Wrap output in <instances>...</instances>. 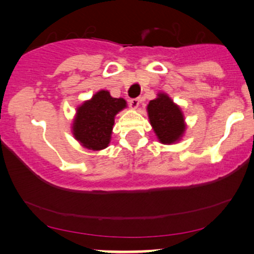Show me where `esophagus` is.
Listing matches in <instances>:
<instances>
[{"mask_svg":"<svg viewBox=\"0 0 254 254\" xmlns=\"http://www.w3.org/2000/svg\"><path fill=\"white\" fill-rule=\"evenodd\" d=\"M141 98H131L129 99V105L133 107V109H136V107L140 105Z\"/></svg>","mask_w":254,"mask_h":254,"instance_id":"34e87169","label":"esophagus"}]
</instances>
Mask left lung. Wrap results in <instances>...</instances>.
<instances>
[{
    "label": "left lung",
    "mask_w": 254,
    "mask_h": 254,
    "mask_svg": "<svg viewBox=\"0 0 254 254\" xmlns=\"http://www.w3.org/2000/svg\"><path fill=\"white\" fill-rule=\"evenodd\" d=\"M148 116L158 140L164 144L178 141L185 131L184 117L180 109L168 95L159 93L148 105Z\"/></svg>",
    "instance_id": "obj_1"
}]
</instances>
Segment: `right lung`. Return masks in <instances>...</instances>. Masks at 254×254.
<instances>
[{
	"label": "right lung",
	"mask_w": 254,
	"mask_h": 254,
	"mask_svg": "<svg viewBox=\"0 0 254 254\" xmlns=\"http://www.w3.org/2000/svg\"><path fill=\"white\" fill-rule=\"evenodd\" d=\"M126 107V100L113 98L102 90L77 109L72 131L85 148L100 150L110 143L116 114Z\"/></svg>",
	"instance_id": "1"
}]
</instances>
